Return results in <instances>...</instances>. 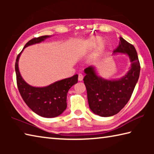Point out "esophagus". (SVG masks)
Here are the masks:
<instances>
[{"label": "esophagus", "instance_id": "obj_1", "mask_svg": "<svg viewBox=\"0 0 154 154\" xmlns=\"http://www.w3.org/2000/svg\"><path fill=\"white\" fill-rule=\"evenodd\" d=\"M83 79V75L82 74H79L78 75V80L79 81V82H82Z\"/></svg>", "mask_w": 154, "mask_h": 154}]
</instances>
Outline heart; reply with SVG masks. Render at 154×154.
<instances>
[{
    "instance_id": "obj_1",
    "label": "heart",
    "mask_w": 154,
    "mask_h": 154,
    "mask_svg": "<svg viewBox=\"0 0 154 154\" xmlns=\"http://www.w3.org/2000/svg\"><path fill=\"white\" fill-rule=\"evenodd\" d=\"M100 38L97 37L90 38V39L85 41V43H83V48L85 49H96V50L93 52L92 56H91V60H98L103 56L105 48H104L103 45H100Z\"/></svg>"
}]
</instances>
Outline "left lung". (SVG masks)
<instances>
[{"label":"left lung","mask_w":154,"mask_h":154,"mask_svg":"<svg viewBox=\"0 0 154 154\" xmlns=\"http://www.w3.org/2000/svg\"><path fill=\"white\" fill-rule=\"evenodd\" d=\"M113 54H126L131 62L129 71L120 79H104L98 76L92 66L84 70L83 81L89 106L94 113L101 117L113 116L124 107L131 97L140 75L139 58L132 44L120 36L119 45Z\"/></svg>","instance_id":"obj_1"}]
</instances>
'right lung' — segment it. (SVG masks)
I'll return each mask as SVG.
<instances>
[{
    "instance_id": "1",
    "label": "right lung",
    "mask_w": 154,
    "mask_h": 154,
    "mask_svg": "<svg viewBox=\"0 0 154 154\" xmlns=\"http://www.w3.org/2000/svg\"><path fill=\"white\" fill-rule=\"evenodd\" d=\"M51 36L34 38L26 44L18 54L15 62L17 85L20 95L31 110L43 118H55L61 115L66 109V96L70 88L78 82V75L58 81L45 87H33L22 77L18 67L21 54L28 46L39 43Z\"/></svg>"
}]
</instances>
